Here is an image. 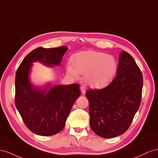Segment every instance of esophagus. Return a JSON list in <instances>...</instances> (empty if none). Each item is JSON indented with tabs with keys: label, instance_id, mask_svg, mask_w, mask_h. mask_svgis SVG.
Instances as JSON below:
<instances>
[{
	"label": "esophagus",
	"instance_id": "esophagus-1",
	"mask_svg": "<svg viewBox=\"0 0 158 158\" xmlns=\"http://www.w3.org/2000/svg\"><path fill=\"white\" fill-rule=\"evenodd\" d=\"M80 90H81V93H82V95L85 94V87L83 86V85H82V86L80 87Z\"/></svg>",
	"mask_w": 158,
	"mask_h": 158
}]
</instances>
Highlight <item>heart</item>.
I'll return each instance as SVG.
<instances>
[{
	"mask_svg": "<svg viewBox=\"0 0 158 158\" xmlns=\"http://www.w3.org/2000/svg\"><path fill=\"white\" fill-rule=\"evenodd\" d=\"M66 70L73 76L84 74L85 82L94 88H102L111 82L117 71L114 57L102 52L81 51L73 55Z\"/></svg>",
	"mask_w": 158,
	"mask_h": 158,
	"instance_id": "1",
	"label": "heart"
}]
</instances>
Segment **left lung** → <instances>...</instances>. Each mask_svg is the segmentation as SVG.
<instances>
[{"label": "left lung", "instance_id": "8db88e82", "mask_svg": "<svg viewBox=\"0 0 158 158\" xmlns=\"http://www.w3.org/2000/svg\"><path fill=\"white\" fill-rule=\"evenodd\" d=\"M143 77L132 56L119 55L116 77L107 87L89 89V124L100 137L111 138L125 133L139 109Z\"/></svg>", "mask_w": 158, "mask_h": 158}]
</instances>
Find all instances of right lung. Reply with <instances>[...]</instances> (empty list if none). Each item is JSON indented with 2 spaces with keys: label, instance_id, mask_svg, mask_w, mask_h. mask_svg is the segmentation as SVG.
<instances>
[{
  "label": "right lung",
  "instance_id": "obj_1",
  "mask_svg": "<svg viewBox=\"0 0 158 158\" xmlns=\"http://www.w3.org/2000/svg\"><path fill=\"white\" fill-rule=\"evenodd\" d=\"M68 47H39L28 54L16 71L15 105L23 123L40 136H52L63 130L74 103L80 95L78 84L43 87L33 85L30 73L39 61L47 66H59Z\"/></svg>",
  "mask_w": 158,
  "mask_h": 158
}]
</instances>
